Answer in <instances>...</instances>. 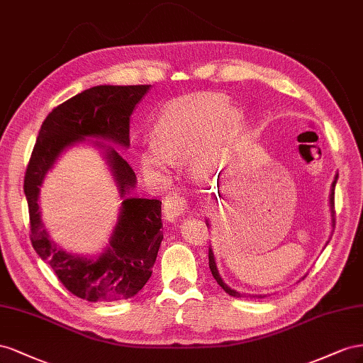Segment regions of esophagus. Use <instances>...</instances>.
I'll return each instance as SVG.
<instances>
[{
    "label": "esophagus",
    "instance_id": "obj_1",
    "mask_svg": "<svg viewBox=\"0 0 363 363\" xmlns=\"http://www.w3.org/2000/svg\"><path fill=\"white\" fill-rule=\"evenodd\" d=\"M185 210H187V201L181 198L179 194H173V196H170V198L164 201L162 213H164L165 220H169V222L178 220V217L182 216L185 213Z\"/></svg>",
    "mask_w": 363,
    "mask_h": 363
}]
</instances>
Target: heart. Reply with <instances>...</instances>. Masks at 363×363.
<instances>
[{
	"label": "heart",
	"instance_id": "obj_1",
	"mask_svg": "<svg viewBox=\"0 0 363 363\" xmlns=\"http://www.w3.org/2000/svg\"><path fill=\"white\" fill-rule=\"evenodd\" d=\"M243 121L222 94H194L165 105L152 126V144L138 152L141 170L150 176L167 173L173 161L190 153V169L208 178L222 167L228 149Z\"/></svg>",
	"mask_w": 363,
	"mask_h": 363
}]
</instances>
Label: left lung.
Instances as JSON below:
<instances>
[{
    "label": "left lung",
    "instance_id": "1",
    "mask_svg": "<svg viewBox=\"0 0 363 363\" xmlns=\"http://www.w3.org/2000/svg\"><path fill=\"white\" fill-rule=\"evenodd\" d=\"M336 182H337V173H336V176H335V181H333V184H331V190H330L331 230H333V231H335V187H336ZM206 226H210L208 219H206ZM330 239H331V237H330ZM328 242H330V240H328ZM328 242H327V245H328ZM208 262H210L211 274H213L214 279L217 281V284H219L228 295H231V296H234V298H242V296H243V294L234 291V289H231L230 286H228V284L223 281V278H222V277H220V274H219V269H217V263H216V258H214V252H213V247H211V246H210V250H208ZM304 277H306V275H304ZM304 277H303V279H304ZM252 296H255V298H264L266 295H252Z\"/></svg>",
    "mask_w": 363,
    "mask_h": 363
}]
</instances>
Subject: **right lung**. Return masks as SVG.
<instances>
[{
  "label": "right lung",
  "mask_w": 363,
  "mask_h": 363,
  "mask_svg": "<svg viewBox=\"0 0 363 363\" xmlns=\"http://www.w3.org/2000/svg\"><path fill=\"white\" fill-rule=\"evenodd\" d=\"M149 89L150 85H99L64 101L48 113L40 126L27 165L24 193L35 251L72 295L91 303H111L135 296L152 275L162 242L161 202L133 198L135 172L117 149L103 143L129 147L130 116ZM89 139L98 140L91 143L107 161L122 199L110 243L99 256L62 250L50 240L38 210V193L46 173L67 148Z\"/></svg>",
  "instance_id": "1"
}]
</instances>
